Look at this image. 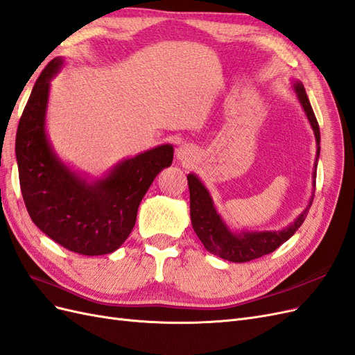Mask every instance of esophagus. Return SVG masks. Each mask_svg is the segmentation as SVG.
I'll use <instances>...</instances> for the list:
<instances>
[{
    "label": "esophagus",
    "instance_id": "obj_1",
    "mask_svg": "<svg viewBox=\"0 0 355 355\" xmlns=\"http://www.w3.org/2000/svg\"><path fill=\"white\" fill-rule=\"evenodd\" d=\"M176 157L180 161H189L192 157H194V149H192L191 145H180L178 149H176Z\"/></svg>",
    "mask_w": 355,
    "mask_h": 355
}]
</instances>
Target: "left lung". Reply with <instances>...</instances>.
Instances as JSON below:
<instances>
[{"instance_id":"8db88e82","label":"left lung","mask_w":355,"mask_h":355,"mask_svg":"<svg viewBox=\"0 0 355 355\" xmlns=\"http://www.w3.org/2000/svg\"><path fill=\"white\" fill-rule=\"evenodd\" d=\"M292 89L296 93V98L300 106H302V110L308 118L311 127H313V132L315 136L317 155H315L314 171H313V185L315 191V178H317L315 168H317L318 155H320V127L317 123V118L314 115V111L311 108V103L306 96V92L304 89V84L300 81H295L292 84ZM188 185H189V201H191V206H189L191 222H192V228H194L197 234V237L201 240L204 247H206V250L222 257V259H227L235 263L257 259V257L272 253L275 249H278V247L292 237L300 225L304 223L311 204H313V200H314V194H313L304 211L283 230L235 232L228 227L227 222L222 219L216 207H214L210 192L207 191L206 187H204V184L196 173L188 175Z\"/></svg>"}]
</instances>
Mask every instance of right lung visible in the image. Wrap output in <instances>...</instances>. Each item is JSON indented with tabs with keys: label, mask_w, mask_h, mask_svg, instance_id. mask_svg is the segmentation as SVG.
<instances>
[{
	"label": "right lung",
	"mask_w": 355,
	"mask_h": 355,
	"mask_svg": "<svg viewBox=\"0 0 355 355\" xmlns=\"http://www.w3.org/2000/svg\"><path fill=\"white\" fill-rule=\"evenodd\" d=\"M63 58L47 63L20 116L16 159L29 216L65 249L99 256L115 252L130 235L137 209L161 170L173 161V146H155L125 158L99 179H89L59 158L46 130L50 81Z\"/></svg>",
	"instance_id": "obj_1"
}]
</instances>
